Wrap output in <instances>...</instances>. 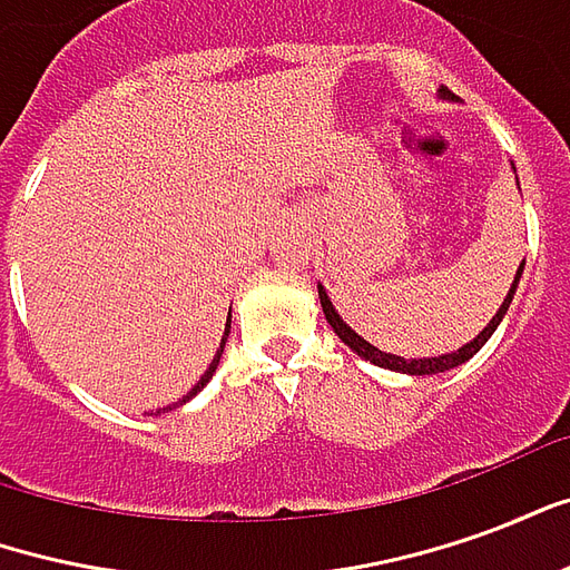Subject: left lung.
Instances as JSON below:
<instances>
[{
  "label": "left lung",
  "instance_id": "1",
  "mask_svg": "<svg viewBox=\"0 0 570 570\" xmlns=\"http://www.w3.org/2000/svg\"><path fill=\"white\" fill-rule=\"evenodd\" d=\"M440 97L442 100H452V94L445 91V88H440ZM522 268H525V262L519 265V272H515V281L513 286H510V293H507V298H503V305L498 308V314L491 317L489 326L482 330V333L473 338V342H466L464 347H458V351H452V354H442V357H424V360H406V357H396V354H387V351H379L375 345H370L366 338H360L351 326H347L342 317H338V311L333 308V302H330V296H326V289L323 286H317V293H321V305H323V314H326V321H330V326L335 330V335L345 342L357 357L370 360V363H375V366H382V370H394V372H406V375H436V372H445V370H454V366H461V363H466V360L476 354L479 347L485 345L491 338V333L498 330V323L503 321V314H507V308H510V302H513L515 296V286H519V277H522Z\"/></svg>",
  "mask_w": 570,
  "mask_h": 570
}]
</instances>
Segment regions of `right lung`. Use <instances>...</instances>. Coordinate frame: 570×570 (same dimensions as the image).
I'll return each mask as SVG.
<instances>
[{
	"mask_svg": "<svg viewBox=\"0 0 570 570\" xmlns=\"http://www.w3.org/2000/svg\"><path fill=\"white\" fill-rule=\"evenodd\" d=\"M228 330H232V317H228V321H225V335H223V342H219V351H216V354H213V360H210V366H207V372H204V375H200L198 384H195V387H191V391H188V394L183 396V400H179V403H174V406H167V409L183 406V403H188V400H191V396L198 394V391H204V384L210 382V379H213V372H216V366H219V357H223V347H225V338H228ZM158 412H161V409H158Z\"/></svg>",
	"mask_w": 570,
	"mask_h": 570,
	"instance_id": "obj_1",
	"label": "right lung"
}]
</instances>
